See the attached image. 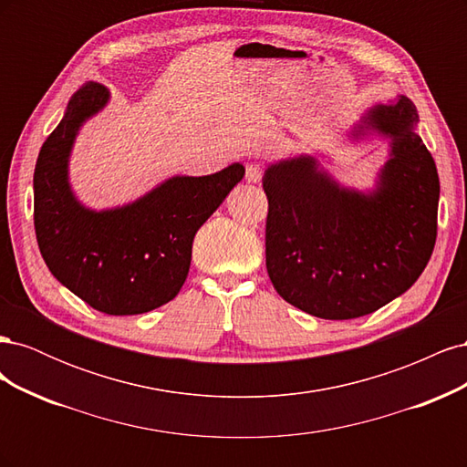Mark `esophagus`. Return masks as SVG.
I'll list each match as a JSON object with an SVG mask.
<instances>
[{"label": "esophagus", "mask_w": 467, "mask_h": 467, "mask_svg": "<svg viewBox=\"0 0 467 467\" xmlns=\"http://www.w3.org/2000/svg\"><path fill=\"white\" fill-rule=\"evenodd\" d=\"M245 179H247V182H259L263 179V167L257 165V163L247 165Z\"/></svg>", "instance_id": "obj_1"}]
</instances>
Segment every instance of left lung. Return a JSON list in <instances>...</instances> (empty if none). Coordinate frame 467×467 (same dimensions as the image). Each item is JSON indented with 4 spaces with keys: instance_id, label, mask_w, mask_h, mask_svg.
Wrapping results in <instances>:
<instances>
[{
    "instance_id": "8db88e82",
    "label": "left lung",
    "mask_w": 467,
    "mask_h": 467,
    "mask_svg": "<svg viewBox=\"0 0 467 467\" xmlns=\"http://www.w3.org/2000/svg\"><path fill=\"white\" fill-rule=\"evenodd\" d=\"M411 99L374 105L352 138H389L376 189H345L314 155L268 165L266 271L288 304L321 319L368 316L411 288L432 255L441 181Z\"/></svg>"
}]
</instances>
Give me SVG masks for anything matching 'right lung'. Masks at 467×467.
<instances>
[{"label": "right lung", "mask_w": 467, "mask_h": 467, "mask_svg": "<svg viewBox=\"0 0 467 467\" xmlns=\"http://www.w3.org/2000/svg\"><path fill=\"white\" fill-rule=\"evenodd\" d=\"M109 103L89 81L42 144L35 167V232L50 273L97 312L136 316L167 304L185 285L192 239L245 175L232 163L204 177L177 175L126 206L91 210L69 187L67 161L81 124Z\"/></svg>", "instance_id": "right-lung-1"}]
</instances>
